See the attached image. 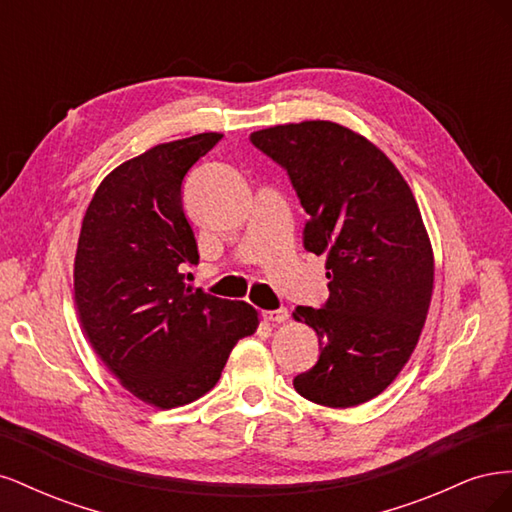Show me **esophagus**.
<instances>
[{
	"label": "esophagus",
	"mask_w": 512,
	"mask_h": 512,
	"mask_svg": "<svg viewBox=\"0 0 512 512\" xmlns=\"http://www.w3.org/2000/svg\"><path fill=\"white\" fill-rule=\"evenodd\" d=\"M290 316V312L286 307H280V309H267V312H262V318H265L267 322H286Z\"/></svg>",
	"instance_id": "obj_1"
}]
</instances>
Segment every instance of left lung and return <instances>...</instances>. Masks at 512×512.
Listing matches in <instances>:
<instances>
[{"instance_id":"1","label":"left lung","mask_w":512,"mask_h":512,"mask_svg":"<svg viewBox=\"0 0 512 512\" xmlns=\"http://www.w3.org/2000/svg\"><path fill=\"white\" fill-rule=\"evenodd\" d=\"M309 215L303 245L327 256V307L292 312L320 339L318 363L294 391L327 408L378 397L418 344L433 294V250L408 181L386 153L333 121L258 130Z\"/></svg>"}]
</instances>
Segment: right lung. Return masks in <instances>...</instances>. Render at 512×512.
I'll list each match as a JSON object with an SVG mask.
<instances>
[{
  "mask_svg": "<svg viewBox=\"0 0 512 512\" xmlns=\"http://www.w3.org/2000/svg\"><path fill=\"white\" fill-rule=\"evenodd\" d=\"M220 138L160 143L113 168L76 245L74 301L91 348L123 389L160 410L207 395L260 324L250 303L213 297L181 273L200 258L181 181Z\"/></svg>",
  "mask_w": 512,
  "mask_h": 512,
  "instance_id": "obj_1",
  "label": "right lung"
}]
</instances>
